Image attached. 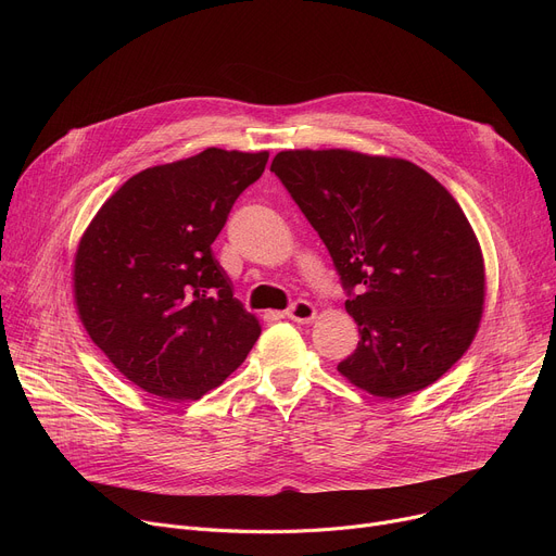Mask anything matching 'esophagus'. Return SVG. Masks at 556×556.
Segmentation results:
<instances>
[{"mask_svg":"<svg viewBox=\"0 0 556 556\" xmlns=\"http://www.w3.org/2000/svg\"><path fill=\"white\" fill-rule=\"evenodd\" d=\"M286 315H288L290 319H295V323H300V325H308L311 319L315 317V306H313L311 302L298 300L293 306H290V308L286 311Z\"/></svg>","mask_w":556,"mask_h":556,"instance_id":"1","label":"esophagus"}]
</instances>
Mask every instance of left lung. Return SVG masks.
Returning <instances> with one entry per match:
<instances>
[{
  "mask_svg": "<svg viewBox=\"0 0 556 556\" xmlns=\"http://www.w3.org/2000/svg\"><path fill=\"white\" fill-rule=\"evenodd\" d=\"M270 170L325 241L358 325L338 371L399 399L432 386L471 346L484 258L457 200L417 164L344 149L281 151Z\"/></svg>",
  "mask_w": 556,
  "mask_h": 556,
  "instance_id": "obj_1",
  "label": "left lung"
}]
</instances>
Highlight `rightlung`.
Listing matches in <instances>:
<instances>
[{
	"mask_svg": "<svg viewBox=\"0 0 556 556\" xmlns=\"http://www.w3.org/2000/svg\"><path fill=\"white\" fill-rule=\"evenodd\" d=\"M266 162L268 151L207 149L146 168L103 202L80 237V323L143 392L195 401L254 346L258 319L233 298L212 243Z\"/></svg>",
	"mask_w": 556,
	"mask_h": 556,
	"instance_id": "add662e5",
	"label": "right lung"
}]
</instances>
